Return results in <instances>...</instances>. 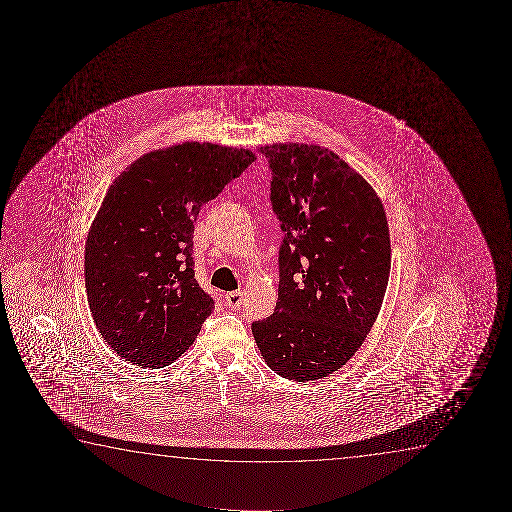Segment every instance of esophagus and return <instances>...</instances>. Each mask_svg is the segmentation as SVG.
Instances as JSON below:
<instances>
[{"instance_id":"esophagus-1","label":"esophagus","mask_w":512,"mask_h":512,"mask_svg":"<svg viewBox=\"0 0 512 512\" xmlns=\"http://www.w3.org/2000/svg\"><path fill=\"white\" fill-rule=\"evenodd\" d=\"M224 301L227 308H241V304H243V292H229V294L225 295Z\"/></svg>"}]
</instances>
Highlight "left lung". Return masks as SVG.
Wrapping results in <instances>:
<instances>
[{
	"label": "left lung",
	"instance_id": "1",
	"mask_svg": "<svg viewBox=\"0 0 512 512\" xmlns=\"http://www.w3.org/2000/svg\"><path fill=\"white\" fill-rule=\"evenodd\" d=\"M273 171L280 220V285L271 316L252 323L260 355L294 381L341 369L378 318L392 248L381 199L329 148L260 147Z\"/></svg>",
	"mask_w": 512,
	"mask_h": 512
}]
</instances>
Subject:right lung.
Segmentation results:
<instances>
[{
	"mask_svg": "<svg viewBox=\"0 0 512 512\" xmlns=\"http://www.w3.org/2000/svg\"><path fill=\"white\" fill-rule=\"evenodd\" d=\"M255 159L246 148L185 141L141 155L110 185L84 273L94 323L119 357L159 369L194 343L215 309L194 278V222Z\"/></svg>",
	"mask_w": 512,
	"mask_h": 512,
	"instance_id": "add662e5",
	"label": "right lung"
}]
</instances>
